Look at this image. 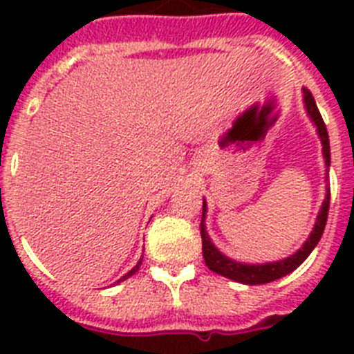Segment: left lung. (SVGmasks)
I'll return each instance as SVG.
<instances>
[{
	"mask_svg": "<svg viewBox=\"0 0 354 354\" xmlns=\"http://www.w3.org/2000/svg\"><path fill=\"white\" fill-rule=\"evenodd\" d=\"M303 99H305V106H307V112L310 115V119L314 121V124L318 127L319 139H322V145H324V158L325 165L330 163V147H329V133H327V127H325L324 119H322V113H319L318 106H316V101H314L313 93L307 88H303ZM329 205H330V187L327 189V196L324 200V205L319 209L318 221H316V226H314L313 233L307 239V242L303 244V248L297 253L290 255L288 259H283L279 263H268V264H242L227 259L226 255H222L218 250L215 248V244L211 242V239L207 236L204 226V216H205V202L202 205V222H200V235H202V253H204L205 266L215 272L218 275H224L227 279L239 281V283H244V285H264V283H272V281L279 279L283 275L290 274L299 266V264L305 261V259L310 255L316 244L319 242L322 235H324L325 224H327V215H329Z\"/></svg>",
	"mask_w": 354,
	"mask_h": 354,
	"instance_id": "8db88e82",
	"label": "left lung"
}]
</instances>
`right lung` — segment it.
<instances>
[{
    "mask_svg": "<svg viewBox=\"0 0 354 354\" xmlns=\"http://www.w3.org/2000/svg\"><path fill=\"white\" fill-rule=\"evenodd\" d=\"M139 266H141V261H139V263L136 264V266H133V268L130 270V272H128L127 275H122V279H128V277H130V275H133V274H136V272H138V270H139ZM122 279H119V281H122Z\"/></svg>",
    "mask_w": 354,
    "mask_h": 354,
    "instance_id": "add662e5",
    "label": "right lung"
}]
</instances>
